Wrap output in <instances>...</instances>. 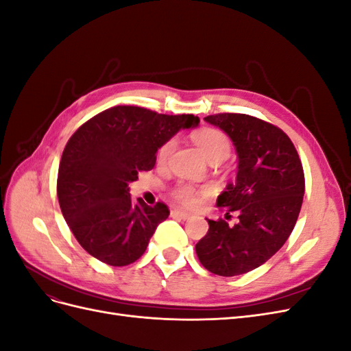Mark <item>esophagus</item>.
Segmentation results:
<instances>
[{
    "label": "esophagus",
    "instance_id": "1",
    "mask_svg": "<svg viewBox=\"0 0 351 351\" xmlns=\"http://www.w3.org/2000/svg\"><path fill=\"white\" fill-rule=\"evenodd\" d=\"M171 217L173 218H180V219H189V214H186V212H183V210H180V209H171Z\"/></svg>",
    "mask_w": 351,
    "mask_h": 351
}]
</instances>
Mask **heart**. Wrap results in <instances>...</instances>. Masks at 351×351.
Returning a JSON list of instances; mask_svg holds the SVG:
<instances>
[{
    "mask_svg": "<svg viewBox=\"0 0 351 351\" xmlns=\"http://www.w3.org/2000/svg\"><path fill=\"white\" fill-rule=\"evenodd\" d=\"M193 142L197 145L199 149L206 156L208 161L212 162H222L224 159L228 158L231 152V142L228 136L218 129H212V127H206L202 129L192 136ZM176 142L167 141L158 151V161L164 162L167 158L171 155L174 149ZM209 195V189H197L192 184L180 183L173 189V197L184 206H196L199 202Z\"/></svg>",
    "mask_w": 351,
    "mask_h": 351,
    "instance_id": "1",
    "label": "heart"
}]
</instances>
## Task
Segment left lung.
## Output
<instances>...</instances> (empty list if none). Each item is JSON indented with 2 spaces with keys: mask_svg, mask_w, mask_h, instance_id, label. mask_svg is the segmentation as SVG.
I'll list each match as a JSON object with an SVG mask.
<instances>
[{
  "mask_svg": "<svg viewBox=\"0 0 351 351\" xmlns=\"http://www.w3.org/2000/svg\"><path fill=\"white\" fill-rule=\"evenodd\" d=\"M205 121L224 130L239 156L236 184L218 199L226 219H208L209 230L196 244L204 267L221 277L256 269L290 237L304 195L302 161L290 137L277 125L247 114H215Z\"/></svg>",
  "mask_w": 351,
  "mask_h": 351,
  "instance_id": "1",
  "label": "left lung"
}]
</instances>
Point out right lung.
I'll list each match as a JSON object with an SVG mask.
<instances>
[{
  "label": "right lung",
  "mask_w": 351,
  "mask_h": 351,
  "mask_svg": "<svg viewBox=\"0 0 351 351\" xmlns=\"http://www.w3.org/2000/svg\"><path fill=\"white\" fill-rule=\"evenodd\" d=\"M197 124L193 114L119 105L74 132L60 161L57 195L67 226L93 258L125 267L145 253L169 210L162 202L149 206L134 200L129 183L154 168L158 149L180 129Z\"/></svg>",
  "instance_id": "1"
}]
</instances>
